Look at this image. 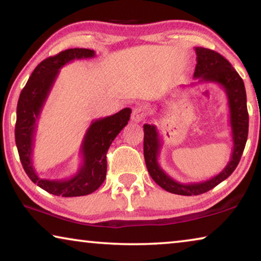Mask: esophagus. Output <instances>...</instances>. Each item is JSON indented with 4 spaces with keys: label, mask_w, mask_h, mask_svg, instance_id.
I'll return each mask as SVG.
<instances>
[{
    "label": "esophagus",
    "mask_w": 261,
    "mask_h": 261,
    "mask_svg": "<svg viewBox=\"0 0 261 261\" xmlns=\"http://www.w3.org/2000/svg\"><path fill=\"white\" fill-rule=\"evenodd\" d=\"M145 116H146V113H145V110L143 108H135L134 112L131 114V121L135 123H140L144 120Z\"/></svg>",
    "instance_id": "esophagus-1"
}]
</instances>
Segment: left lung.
I'll return each instance as SVG.
<instances>
[{"label": "left lung", "instance_id": "left-lung-1", "mask_svg": "<svg viewBox=\"0 0 261 261\" xmlns=\"http://www.w3.org/2000/svg\"><path fill=\"white\" fill-rule=\"evenodd\" d=\"M197 65L193 77L198 83H215L226 92L228 98L233 148L226 168L214 177L200 183L182 184L176 182L159 165L162 141L156 126L144 124V158L149 175L154 182L166 191L180 196H197L210 191L228 178L240 163L249 134V114L246 107V92L243 79L222 55L207 48L196 47ZM193 85V84H192Z\"/></svg>", "mask_w": 261, "mask_h": 261}]
</instances>
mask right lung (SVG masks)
Masks as SVG:
<instances>
[{
    "mask_svg": "<svg viewBox=\"0 0 261 261\" xmlns=\"http://www.w3.org/2000/svg\"><path fill=\"white\" fill-rule=\"evenodd\" d=\"M94 56V50L73 48L48 57L34 69L19 95L15 138L20 162L30 179L54 196L81 197L98 190L107 173L108 148L130 120L131 109L124 108L112 116L92 121L81 146L83 162L77 173L65 179H46L38 176L32 162L35 130L60 69L73 60Z\"/></svg>",
    "mask_w": 261,
    "mask_h": 261,
    "instance_id": "1",
    "label": "right lung"
}]
</instances>
